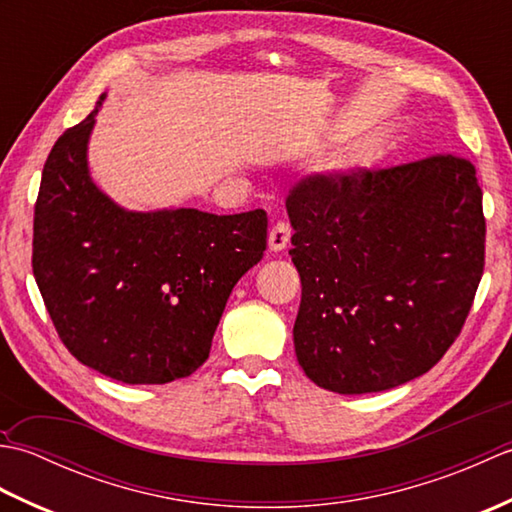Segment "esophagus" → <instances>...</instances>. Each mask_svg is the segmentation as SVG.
I'll use <instances>...</instances> for the list:
<instances>
[{
    "label": "esophagus",
    "instance_id": "34e87169",
    "mask_svg": "<svg viewBox=\"0 0 512 512\" xmlns=\"http://www.w3.org/2000/svg\"><path fill=\"white\" fill-rule=\"evenodd\" d=\"M288 242H290V226L286 222H277L268 233V248L273 250V253H279V250L286 248Z\"/></svg>",
    "mask_w": 512,
    "mask_h": 512
}]
</instances>
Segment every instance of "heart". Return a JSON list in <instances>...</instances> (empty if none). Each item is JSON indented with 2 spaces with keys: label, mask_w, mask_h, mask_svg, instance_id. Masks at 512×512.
Instances as JSON below:
<instances>
[{
  "label": "heart",
  "mask_w": 512,
  "mask_h": 512,
  "mask_svg": "<svg viewBox=\"0 0 512 512\" xmlns=\"http://www.w3.org/2000/svg\"><path fill=\"white\" fill-rule=\"evenodd\" d=\"M332 171H341V165H334V167H332Z\"/></svg>",
  "instance_id": "1"
}]
</instances>
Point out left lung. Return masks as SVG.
Masks as SVG:
<instances>
[{
	"label": "left lung",
	"instance_id": "1",
	"mask_svg": "<svg viewBox=\"0 0 512 512\" xmlns=\"http://www.w3.org/2000/svg\"><path fill=\"white\" fill-rule=\"evenodd\" d=\"M301 277L295 352L336 394L427 374L471 310L484 273L482 189L469 160L312 176L286 200Z\"/></svg>",
	"mask_w": 512,
	"mask_h": 512
}]
</instances>
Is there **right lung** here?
Instances as JSON below:
<instances>
[{"instance_id": "add662e5", "label": "right lung", "mask_w": 512, "mask_h": 512, "mask_svg": "<svg viewBox=\"0 0 512 512\" xmlns=\"http://www.w3.org/2000/svg\"><path fill=\"white\" fill-rule=\"evenodd\" d=\"M105 96L43 165L32 273L76 361L127 385H165L209 358L233 286L264 257L268 217L116 204L88 165Z\"/></svg>"}]
</instances>
